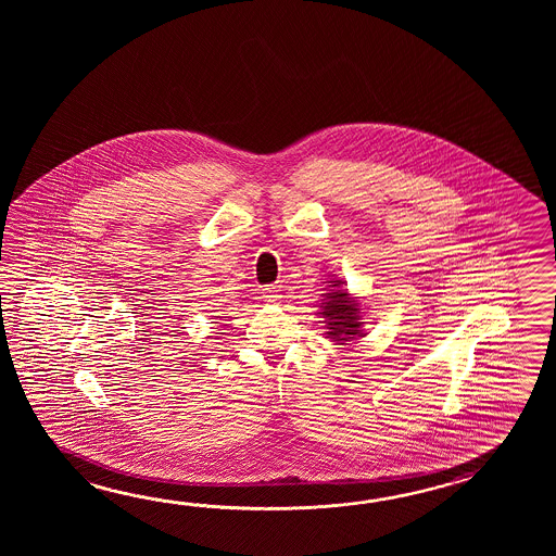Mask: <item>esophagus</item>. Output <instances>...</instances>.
Returning <instances> with one entry per match:
<instances>
[{
  "instance_id": "1",
  "label": "esophagus",
  "mask_w": 556,
  "mask_h": 556,
  "mask_svg": "<svg viewBox=\"0 0 556 556\" xmlns=\"http://www.w3.org/2000/svg\"><path fill=\"white\" fill-rule=\"evenodd\" d=\"M262 298H264L266 302H278L282 295L278 294V288H276V286H266V288H262Z\"/></svg>"
}]
</instances>
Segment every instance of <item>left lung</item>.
Here are the masks:
<instances>
[{"mask_svg": "<svg viewBox=\"0 0 556 556\" xmlns=\"http://www.w3.org/2000/svg\"><path fill=\"white\" fill-rule=\"evenodd\" d=\"M328 294L321 302V318L326 321V338L331 342H352L355 338H364V321H362V306L348 290H342V280H330Z\"/></svg>", "mask_w": 556, "mask_h": 556, "instance_id": "left-lung-1", "label": "left lung"}]
</instances>
